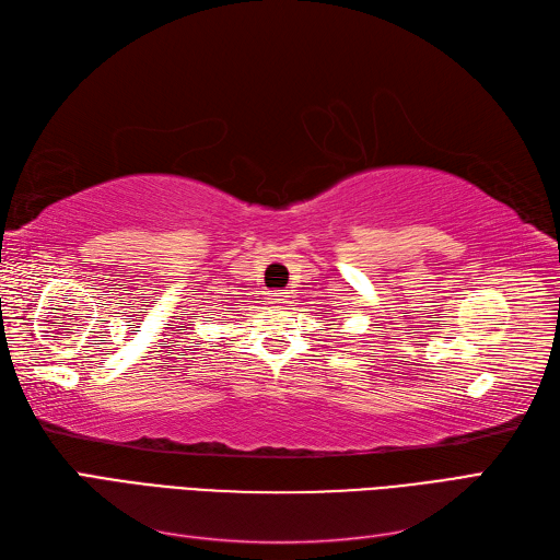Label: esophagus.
<instances>
[{
    "label": "esophagus",
    "instance_id": "34e87169",
    "mask_svg": "<svg viewBox=\"0 0 560 560\" xmlns=\"http://www.w3.org/2000/svg\"><path fill=\"white\" fill-rule=\"evenodd\" d=\"M268 301L273 303L276 308H282L284 303H287V292L284 290H278V292H270V296H268Z\"/></svg>",
    "mask_w": 560,
    "mask_h": 560
}]
</instances>
